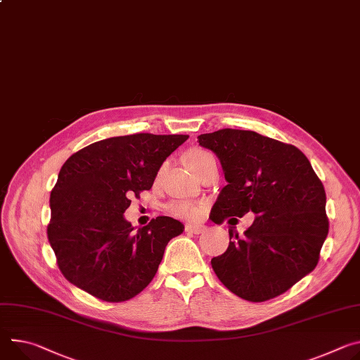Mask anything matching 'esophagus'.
Instances as JSON below:
<instances>
[{"label":"esophagus","instance_id":"34e87169","mask_svg":"<svg viewBox=\"0 0 360 360\" xmlns=\"http://www.w3.org/2000/svg\"><path fill=\"white\" fill-rule=\"evenodd\" d=\"M185 231L191 233V234H201L205 231L204 225H198V224H186L185 225Z\"/></svg>","mask_w":360,"mask_h":360}]
</instances>
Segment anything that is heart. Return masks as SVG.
Wrapping results in <instances>:
<instances>
[{
    "label": "heart",
    "instance_id": "obj_1",
    "mask_svg": "<svg viewBox=\"0 0 360 360\" xmlns=\"http://www.w3.org/2000/svg\"><path fill=\"white\" fill-rule=\"evenodd\" d=\"M214 156L202 149H193L191 152L186 153L185 156V162L188 168L195 174L197 172L204 163L208 159H212ZM202 205L197 204V202H191V201H174L169 204V211L171 214H174L178 218H184V219H197L201 217L202 214Z\"/></svg>",
    "mask_w": 360,
    "mask_h": 360
}]
</instances>
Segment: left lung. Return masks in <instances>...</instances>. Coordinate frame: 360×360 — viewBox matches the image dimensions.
I'll use <instances>...</instances> for the list:
<instances>
[{
  "label": "left lung",
  "mask_w": 360,
  "mask_h": 360,
  "mask_svg": "<svg viewBox=\"0 0 360 360\" xmlns=\"http://www.w3.org/2000/svg\"><path fill=\"white\" fill-rule=\"evenodd\" d=\"M198 142L218 156L228 182L210 218L257 215L243 237L228 231L230 245L211 259L217 277L248 302L280 296L319 263L329 233L321 181L300 149L252 130L219 129Z\"/></svg>",
  "instance_id": "8db88e82"
}]
</instances>
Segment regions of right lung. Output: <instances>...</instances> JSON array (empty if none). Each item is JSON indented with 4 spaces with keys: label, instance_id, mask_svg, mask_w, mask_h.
<instances>
[{
    "label": "right lung",
    "instance_id": "right-lung-1",
    "mask_svg": "<svg viewBox=\"0 0 360 360\" xmlns=\"http://www.w3.org/2000/svg\"><path fill=\"white\" fill-rule=\"evenodd\" d=\"M188 138L116 136L64 162L50 193L47 237L66 280L110 303L130 300L152 281L167 244L184 225L156 217L134 231L123 214L130 198L152 188L163 160Z\"/></svg>",
    "mask_w": 360,
    "mask_h": 360
}]
</instances>
